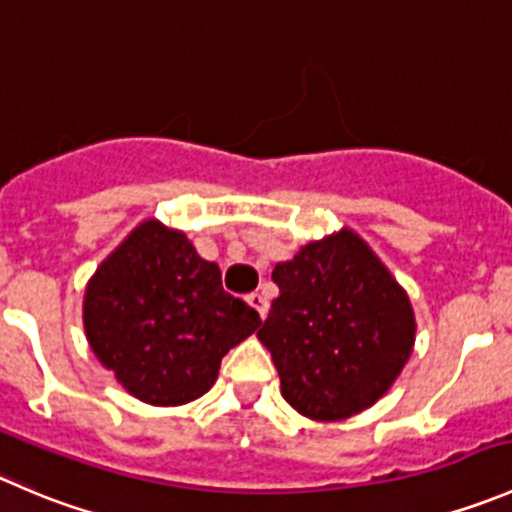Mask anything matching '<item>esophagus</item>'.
<instances>
[{"label": "esophagus", "mask_w": 512, "mask_h": 512, "mask_svg": "<svg viewBox=\"0 0 512 512\" xmlns=\"http://www.w3.org/2000/svg\"><path fill=\"white\" fill-rule=\"evenodd\" d=\"M246 301H249L251 308H256L258 316L266 318V313H268V301L261 296V293H249V296H246Z\"/></svg>", "instance_id": "obj_1"}]
</instances>
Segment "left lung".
Wrapping results in <instances>:
<instances>
[{"label": "left lung", "instance_id": "8db88e82", "mask_svg": "<svg viewBox=\"0 0 512 512\" xmlns=\"http://www.w3.org/2000/svg\"><path fill=\"white\" fill-rule=\"evenodd\" d=\"M278 286L258 341L271 351L288 406L343 421L393 386L416 343L408 293L351 229L276 263Z\"/></svg>", "mask_w": 512, "mask_h": 512}]
</instances>
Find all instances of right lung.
<instances>
[{
  "mask_svg": "<svg viewBox=\"0 0 512 512\" xmlns=\"http://www.w3.org/2000/svg\"><path fill=\"white\" fill-rule=\"evenodd\" d=\"M261 318L221 286L186 234L141 221L84 293V331L101 366L139 401L184 406L214 386L221 358Z\"/></svg>",
  "mask_w": 512,
  "mask_h": 512,
  "instance_id": "obj_1",
  "label": "right lung"
}]
</instances>
